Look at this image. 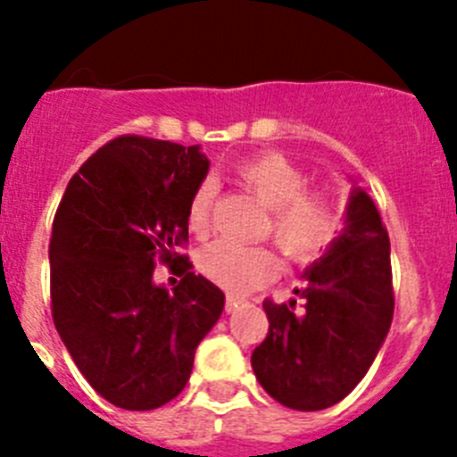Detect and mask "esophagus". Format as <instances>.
<instances>
[{
	"label": "esophagus",
	"mask_w": 457,
	"mask_h": 457,
	"mask_svg": "<svg viewBox=\"0 0 457 457\" xmlns=\"http://www.w3.org/2000/svg\"><path fill=\"white\" fill-rule=\"evenodd\" d=\"M242 304V297H237V295H226V311H228V313H231V311H236L237 306Z\"/></svg>",
	"instance_id": "34e87169"
}]
</instances>
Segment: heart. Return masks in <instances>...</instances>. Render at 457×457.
<instances>
[{"label":"heart","instance_id":"1","mask_svg":"<svg viewBox=\"0 0 457 457\" xmlns=\"http://www.w3.org/2000/svg\"><path fill=\"white\" fill-rule=\"evenodd\" d=\"M236 176L270 208L265 233L293 263H313L332 252L345 228L338 201L325 189L309 187V173L278 151L258 153L236 167ZM215 183L204 180L194 189L187 221L196 236H205L212 217ZM199 270L212 284L233 293H247L278 272V256L270 245H237L215 240L199 253Z\"/></svg>","mask_w":457,"mask_h":457}]
</instances>
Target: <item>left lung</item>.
Instances as JSON below:
<instances>
[{
	"label": "left lung",
	"mask_w": 457,
	"mask_h": 457,
	"mask_svg": "<svg viewBox=\"0 0 457 457\" xmlns=\"http://www.w3.org/2000/svg\"><path fill=\"white\" fill-rule=\"evenodd\" d=\"M297 302H263L270 329L252 369L274 401L290 410L337 405L361 382L394 318L389 233L364 189L348 204V228L306 270Z\"/></svg>",
	"instance_id": "8db88e82"
}]
</instances>
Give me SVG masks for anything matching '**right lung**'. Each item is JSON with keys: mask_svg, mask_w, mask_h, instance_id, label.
<instances>
[{"mask_svg": "<svg viewBox=\"0 0 457 457\" xmlns=\"http://www.w3.org/2000/svg\"><path fill=\"white\" fill-rule=\"evenodd\" d=\"M199 146L123 135L68 183L52 221V318L88 385L123 410H155L187 385L224 293L189 272L187 205L208 173ZM155 264L184 278L152 284Z\"/></svg>", "mask_w": 457, "mask_h": 457, "instance_id": "obj_1", "label": "right lung"}]
</instances>
